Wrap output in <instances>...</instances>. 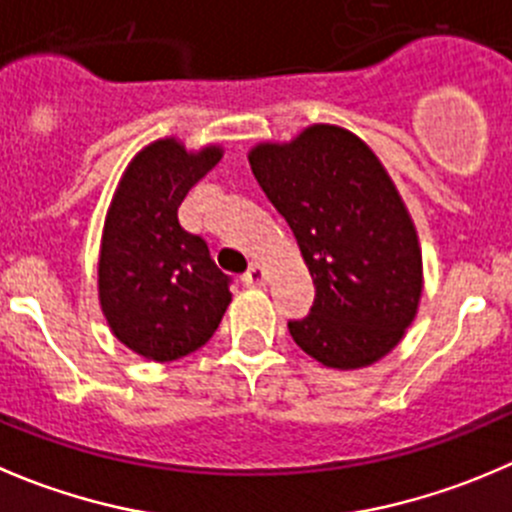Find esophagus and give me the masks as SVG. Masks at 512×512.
<instances>
[{
	"instance_id": "obj_1",
	"label": "esophagus",
	"mask_w": 512,
	"mask_h": 512,
	"mask_svg": "<svg viewBox=\"0 0 512 512\" xmlns=\"http://www.w3.org/2000/svg\"><path fill=\"white\" fill-rule=\"evenodd\" d=\"M242 280H245V285H250V287L265 285V282H267V270H265V265H262V262H252L250 270L245 272V277H242Z\"/></svg>"
}]
</instances>
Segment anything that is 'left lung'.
<instances>
[{
    "mask_svg": "<svg viewBox=\"0 0 512 512\" xmlns=\"http://www.w3.org/2000/svg\"><path fill=\"white\" fill-rule=\"evenodd\" d=\"M247 160L315 282L310 315L287 325L292 340L335 370L382 360L413 325L423 295L418 230L393 177L337 124L260 142Z\"/></svg>",
    "mask_w": 512,
    "mask_h": 512,
    "instance_id": "8db88e82",
    "label": "left lung"
}]
</instances>
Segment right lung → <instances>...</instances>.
I'll use <instances>...</instances> for the list:
<instances>
[{
    "label": "right lung",
    "instance_id": "right-lung-1",
    "mask_svg": "<svg viewBox=\"0 0 512 512\" xmlns=\"http://www.w3.org/2000/svg\"><path fill=\"white\" fill-rule=\"evenodd\" d=\"M220 160V145L190 152L177 137L157 140L132 157L109 202L99 305L112 335L147 360L172 362L195 352L232 302L230 277L177 217L187 192Z\"/></svg>",
    "mask_w": 512,
    "mask_h": 512
}]
</instances>
